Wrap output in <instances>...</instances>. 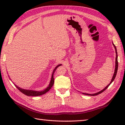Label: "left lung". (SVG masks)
Returning a JSON list of instances; mask_svg holds the SVG:
<instances>
[{
	"instance_id": "left-lung-1",
	"label": "left lung",
	"mask_w": 125,
	"mask_h": 125,
	"mask_svg": "<svg viewBox=\"0 0 125 125\" xmlns=\"http://www.w3.org/2000/svg\"><path fill=\"white\" fill-rule=\"evenodd\" d=\"M113 45L114 46V47H115V52H116V58H115V73H114V75H113V76L112 77V80H111L110 83L108 85H107L106 87H105V89H104L103 90H102L101 91H99L97 93H96V94H87V95H93V96H94V95H97L98 94H101V93H102L103 92H104L105 91V90L106 89L107 87L110 86V85L112 83V82L114 81V79H115V76H116V73H117V71H118V54H117V52H116V47L115 44H114L113 43Z\"/></svg>"
}]
</instances>
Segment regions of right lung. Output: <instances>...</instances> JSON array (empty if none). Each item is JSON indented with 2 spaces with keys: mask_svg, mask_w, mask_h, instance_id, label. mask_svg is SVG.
<instances>
[{
  "mask_svg": "<svg viewBox=\"0 0 125 125\" xmlns=\"http://www.w3.org/2000/svg\"><path fill=\"white\" fill-rule=\"evenodd\" d=\"M61 64L60 65H58L57 66L55 67V68L54 69V71H53L52 72V79H51V81H50V84L49 85V86H48L47 88H46L43 91H33V90H25V89H22L21 88H20L19 87L17 86V85H15V86L17 87V88L19 90L20 92H21L22 94H25V95H27V96H39V95H41L43 94H46V92H47L48 91H49V90L52 88V87L53 86V85H54V73H55V71L56 70V69L60 66Z\"/></svg>",
  "mask_w": 125,
  "mask_h": 125,
  "instance_id": "obj_1",
  "label": "right lung"
}]
</instances>
